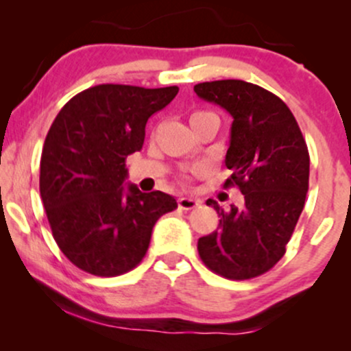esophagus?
Listing matches in <instances>:
<instances>
[{
	"instance_id": "obj_1",
	"label": "esophagus",
	"mask_w": 351,
	"mask_h": 351,
	"mask_svg": "<svg viewBox=\"0 0 351 351\" xmlns=\"http://www.w3.org/2000/svg\"><path fill=\"white\" fill-rule=\"evenodd\" d=\"M178 206L184 211H189V209H195L199 206V201L198 199H193V198H180L178 199Z\"/></svg>"
}]
</instances>
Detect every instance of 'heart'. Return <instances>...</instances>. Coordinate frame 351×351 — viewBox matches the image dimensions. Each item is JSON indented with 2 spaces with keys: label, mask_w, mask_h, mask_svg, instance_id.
Here are the masks:
<instances>
[{
  "label": "heart",
  "mask_w": 351,
  "mask_h": 351,
  "mask_svg": "<svg viewBox=\"0 0 351 351\" xmlns=\"http://www.w3.org/2000/svg\"><path fill=\"white\" fill-rule=\"evenodd\" d=\"M196 114H201V112H195V114H193V115H196Z\"/></svg>",
  "instance_id": "obj_1"
}]
</instances>
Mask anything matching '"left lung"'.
<instances>
[{"label": "left lung", "instance_id": "1", "mask_svg": "<svg viewBox=\"0 0 351 351\" xmlns=\"http://www.w3.org/2000/svg\"><path fill=\"white\" fill-rule=\"evenodd\" d=\"M199 99L223 107L232 117L224 188L244 195L241 208L224 211L211 234L199 237L198 252L208 269L231 280H245L271 269L285 254L308 191L310 156L299 123L272 92L228 79L196 84Z\"/></svg>", "mask_w": 351, "mask_h": 351}]
</instances>
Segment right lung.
Segmentation results:
<instances>
[{"label": "right lung", "instance_id": "add662e5", "mask_svg": "<svg viewBox=\"0 0 351 351\" xmlns=\"http://www.w3.org/2000/svg\"><path fill=\"white\" fill-rule=\"evenodd\" d=\"M176 94V86L100 84L74 95L52 122L39 191L54 241L75 267L99 277L132 271L156 221L178 208L167 193L123 186L125 160L142 150L148 119Z\"/></svg>", "mask_w": 351, "mask_h": 351}]
</instances>
